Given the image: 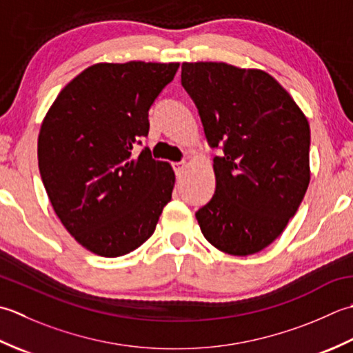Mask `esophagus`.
I'll list each match as a JSON object with an SVG mask.
<instances>
[{
  "mask_svg": "<svg viewBox=\"0 0 353 353\" xmlns=\"http://www.w3.org/2000/svg\"><path fill=\"white\" fill-rule=\"evenodd\" d=\"M184 169H185V164L184 163H174V170L175 174L179 176L181 174H184Z\"/></svg>",
  "mask_w": 353,
  "mask_h": 353,
  "instance_id": "34e87169",
  "label": "esophagus"
}]
</instances>
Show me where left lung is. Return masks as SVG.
Listing matches in <instances>:
<instances>
[{"instance_id":"8db88e82","label":"left lung","mask_w":353,"mask_h":353,"mask_svg":"<svg viewBox=\"0 0 353 353\" xmlns=\"http://www.w3.org/2000/svg\"><path fill=\"white\" fill-rule=\"evenodd\" d=\"M213 158L216 190L196 212L205 239L233 256L254 254L282 234L307 190L311 129L274 77L225 62H184Z\"/></svg>"}]
</instances>
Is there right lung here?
<instances>
[{
	"label": "right lung",
	"instance_id": "obj_1",
	"mask_svg": "<svg viewBox=\"0 0 353 353\" xmlns=\"http://www.w3.org/2000/svg\"><path fill=\"white\" fill-rule=\"evenodd\" d=\"M178 62H100L63 86L38 137L42 183L62 225L91 253H131L155 232L175 174L145 148L148 112Z\"/></svg>",
	"mask_w": 353,
	"mask_h": 353
}]
</instances>
